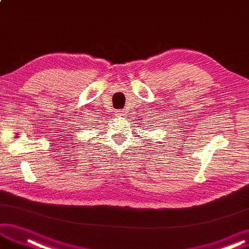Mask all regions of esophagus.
Wrapping results in <instances>:
<instances>
[{
  "label": "esophagus",
  "instance_id": "esophagus-1",
  "mask_svg": "<svg viewBox=\"0 0 249 249\" xmlns=\"http://www.w3.org/2000/svg\"><path fill=\"white\" fill-rule=\"evenodd\" d=\"M115 115H116V116H123L124 112H123V110H116Z\"/></svg>",
  "mask_w": 249,
  "mask_h": 249
}]
</instances>
